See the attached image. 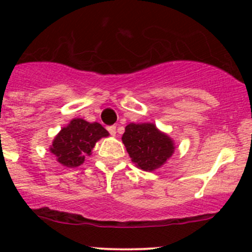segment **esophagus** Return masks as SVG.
I'll return each mask as SVG.
<instances>
[{"mask_svg":"<svg viewBox=\"0 0 252 252\" xmlns=\"http://www.w3.org/2000/svg\"><path fill=\"white\" fill-rule=\"evenodd\" d=\"M107 130L110 131V134L111 135H116V126H107Z\"/></svg>","mask_w":252,"mask_h":252,"instance_id":"1","label":"esophagus"}]
</instances>
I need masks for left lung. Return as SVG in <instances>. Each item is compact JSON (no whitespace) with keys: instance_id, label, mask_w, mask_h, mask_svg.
<instances>
[{"instance_id":"left-lung-1","label":"left lung","mask_w":252,"mask_h":252,"mask_svg":"<svg viewBox=\"0 0 252 252\" xmlns=\"http://www.w3.org/2000/svg\"><path fill=\"white\" fill-rule=\"evenodd\" d=\"M131 161L142 171L159 168L173 155L174 142L152 123H130L122 136Z\"/></svg>"}]
</instances>
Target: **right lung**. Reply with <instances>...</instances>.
Returning <instances> with one entry per match:
<instances>
[{"mask_svg":"<svg viewBox=\"0 0 252 252\" xmlns=\"http://www.w3.org/2000/svg\"><path fill=\"white\" fill-rule=\"evenodd\" d=\"M105 136H108V131L97 122L89 123L81 118H74L56 135L50 151L61 164L74 168L84 163L96 142Z\"/></svg>","mask_w":252,"mask_h":252,"instance_id":"obj_1","label":"right lung"}]
</instances>
